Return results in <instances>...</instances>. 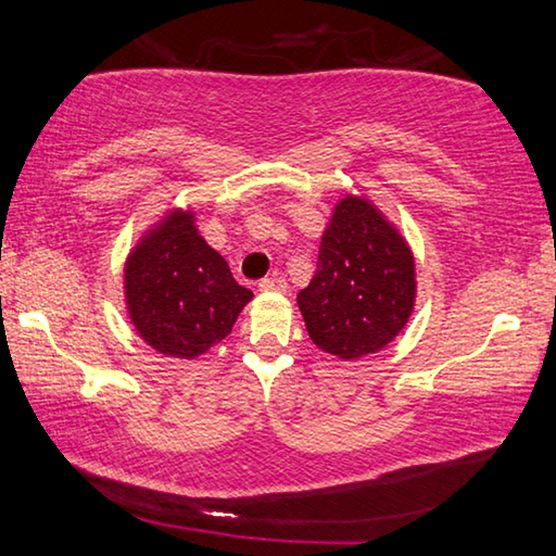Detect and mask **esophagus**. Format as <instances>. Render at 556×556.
Wrapping results in <instances>:
<instances>
[{"mask_svg": "<svg viewBox=\"0 0 556 556\" xmlns=\"http://www.w3.org/2000/svg\"><path fill=\"white\" fill-rule=\"evenodd\" d=\"M258 288L266 290V293H283V290L288 288V283H286V278L280 276V273H273V276L261 280Z\"/></svg>", "mask_w": 556, "mask_h": 556, "instance_id": "34e87169", "label": "esophagus"}]
</instances>
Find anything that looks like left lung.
<instances>
[{
	"label": "left lung",
	"mask_w": 556,
	"mask_h": 556,
	"mask_svg": "<svg viewBox=\"0 0 556 556\" xmlns=\"http://www.w3.org/2000/svg\"><path fill=\"white\" fill-rule=\"evenodd\" d=\"M414 298L412 249L367 199L344 197L311 286L298 293L311 340L340 359L375 354L404 330Z\"/></svg>",
	"instance_id": "8db88e82"
}]
</instances>
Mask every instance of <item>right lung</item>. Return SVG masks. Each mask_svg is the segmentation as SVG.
<instances>
[{"label": "right lung", "instance_id": "right-lung-1", "mask_svg": "<svg viewBox=\"0 0 556 556\" xmlns=\"http://www.w3.org/2000/svg\"><path fill=\"white\" fill-rule=\"evenodd\" d=\"M125 298L150 348L194 359L231 332L253 293L199 236L192 214L169 212L127 258Z\"/></svg>", "mask_w": 556, "mask_h": 556}]
</instances>
